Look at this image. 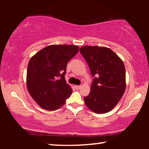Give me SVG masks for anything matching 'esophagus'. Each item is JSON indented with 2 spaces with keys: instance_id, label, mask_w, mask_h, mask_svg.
Returning <instances> with one entry per match:
<instances>
[{
  "instance_id": "1",
  "label": "esophagus",
  "mask_w": 149,
  "mask_h": 149,
  "mask_svg": "<svg viewBox=\"0 0 149 149\" xmlns=\"http://www.w3.org/2000/svg\"><path fill=\"white\" fill-rule=\"evenodd\" d=\"M81 85H74V87H75V88H76L77 89H79V88H80V87H81Z\"/></svg>"
}]
</instances>
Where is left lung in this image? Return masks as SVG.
I'll return each instance as SVG.
<instances>
[{"mask_svg": "<svg viewBox=\"0 0 149 149\" xmlns=\"http://www.w3.org/2000/svg\"><path fill=\"white\" fill-rule=\"evenodd\" d=\"M80 52L86 60L93 81L84 97L85 105L95 113L111 111L123 96L126 88L125 68L121 58L105 47L83 46Z\"/></svg>", "mask_w": 149, "mask_h": 149, "instance_id": "left-lung-1", "label": "left lung"}]
</instances>
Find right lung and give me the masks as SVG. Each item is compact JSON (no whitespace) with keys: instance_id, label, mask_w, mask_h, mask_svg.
Here are the masks:
<instances>
[{"instance_id":"1","label":"right lung","mask_w":149,"mask_h":149,"mask_svg":"<svg viewBox=\"0 0 149 149\" xmlns=\"http://www.w3.org/2000/svg\"><path fill=\"white\" fill-rule=\"evenodd\" d=\"M71 45H52L45 47L30 58L26 75L28 91L42 109H60L72 89L65 80L67 64L79 52Z\"/></svg>"}]
</instances>
